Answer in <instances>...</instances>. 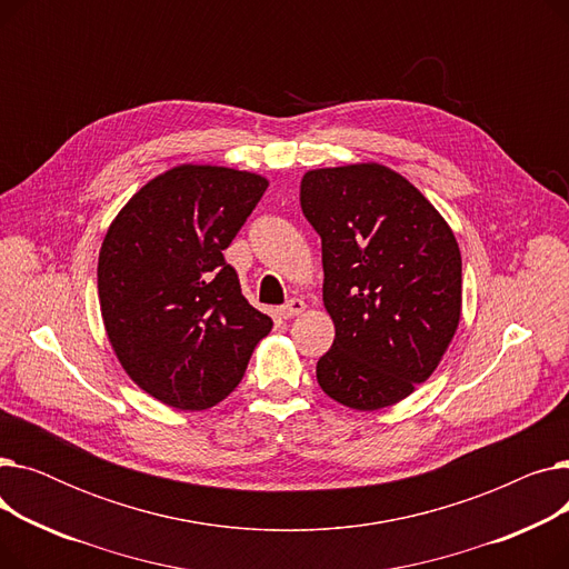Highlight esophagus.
<instances>
[{"instance_id": "34e87169", "label": "esophagus", "mask_w": 569, "mask_h": 569, "mask_svg": "<svg viewBox=\"0 0 569 569\" xmlns=\"http://www.w3.org/2000/svg\"><path fill=\"white\" fill-rule=\"evenodd\" d=\"M305 309H307V305L302 302V300H290V302H286L281 309H279V313H281V318H295V316H300V313H305Z\"/></svg>"}]
</instances>
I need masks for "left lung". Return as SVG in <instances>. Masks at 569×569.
<instances>
[{
    "label": "left lung",
    "instance_id": "1",
    "mask_svg": "<svg viewBox=\"0 0 569 569\" xmlns=\"http://www.w3.org/2000/svg\"><path fill=\"white\" fill-rule=\"evenodd\" d=\"M300 202L320 234L322 302L335 320L318 385L355 410L395 406L436 371L459 327L455 232L380 163L309 170Z\"/></svg>",
    "mask_w": 569,
    "mask_h": 569
}]
</instances>
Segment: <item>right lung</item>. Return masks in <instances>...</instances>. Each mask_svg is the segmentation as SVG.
Returning <instances> with one entry per match:
<instances>
[{
    "label": "right lung",
    "mask_w": 569,
    "mask_h": 569,
    "mask_svg": "<svg viewBox=\"0 0 569 569\" xmlns=\"http://www.w3.org/2000/svg\"><path fill=\"white\" fill-rule=\"evenodd\" d=\"M267 179L221 166H177L147 182L110 223L99 253L101 316L119 365L179 410L223 401L272 330L223 251Z\"/></svg>",
    "instance_id": "obj_1"
}]
</instances>
